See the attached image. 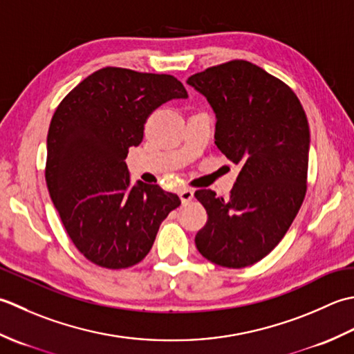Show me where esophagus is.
Masks as SVG:
<instances>
[{"label": "esophagus", "mask_w": 354, "mask_h": 354, "mask_svg": "<svg viewBox=\"0 0 354 354\" xmlns=\"http://www.w3.org/2000/svg\"><path fill=\"white\" fill-rule=\"evenodd\" d=\"M178 196H180V200H182V203L187 205L194 198V191L189 189V187H182V189L178 191Z\"/></svg>", "instance_id": "obj_1"}]
</instances>
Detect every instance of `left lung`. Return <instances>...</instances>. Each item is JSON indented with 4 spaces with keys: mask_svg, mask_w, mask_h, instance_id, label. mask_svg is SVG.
Returning <instances> with one entry per match:
<instances>
[{
    "mask_svg": "<svg viewBox=\"0 0 354 354\" xmlns=\"http://www.w3.org/2000/svg\"><path fill=\"white\" fill-rule=\"evenodd\" d=\"M187 84L214 108L215 145L240 167L229 198L211 189L194 194L207 214L196 246L221 268H248L278 246L304 201L306 111L290 86L243 59L209 67Z\"/></svg>",
    "mask_w": 354,
    "mask_h": 354,
    "instance_id": "8db88e82",
    "label": "left lung"
}]
</instances>
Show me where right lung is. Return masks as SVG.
Wrapping results in <instances>:
<instances>
[{"label": "right lung", "instance_id": "add662e5", "mask_svg": "<svg viewBox=\"0 0 354 354\" xmlns=\"http://www.w3.org/2000/svg\"><path fill=\"white\" fill-rule=\"evenodd\" d=\"M178 97L187 91L172 75L104 67L56 108L47 136V187L70 240L100 268L140 263L162 221L182 203L158 185H129L125 163L149 114Z\"/></svg>", "mask_w": 354, "mask_h": 354}]
</instances>
